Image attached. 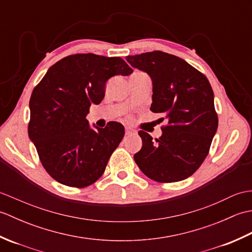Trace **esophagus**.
Masks as SVG:
<instances>
[{
	"label": "esophagus",
	"instance_id": "obj_1",
	"mask_svg": "<svg viewBox=\"0 0 252 252\" xmlns=\"http://www.w3.org/2000/svg\"><path fill=\"white\" fill-rule=\"evenodd\" d=\"M136 131L134 129H132L130 126H126V135H132V134H135Z\"/></svg>",
	"mask_w": 252,
	"mask_h": 252
}]
</instances>
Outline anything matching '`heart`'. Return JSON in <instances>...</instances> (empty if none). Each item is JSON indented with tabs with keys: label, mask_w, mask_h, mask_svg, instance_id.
Listing matches in <instances>:
<instances>
[{
	"label": "heart",
	"mask_w": 252,
	"mask_h": 252,
	"mask_svg": "<svg viewBox=\"0 0 252 252\" xmlns=\"http://www.w3.org/2000/svg\"><path fill=\"white\" fill-rule=\"evenodd\" d=\"M137 72H140V71H137Z\"/></svg>",
	"instance_id": "obj_1"
}]
</instances>
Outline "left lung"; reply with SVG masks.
<instances>
[{
	"instance_id": "obj_1",
	"label": "left lung",
	"mask_w": 252,
	"mask_h": 252,
	"mask_svg": "<svg viewBox=\"0 0 252 252\" xmlns=\"http://www.w3.org/2000/svg\"><path fill=\"white\" fill-rule=\"evenodd\" d=\"M126 61L151 76V110L167 119V125L161 126L162 135L155 141L148 133L138 132L143 146L134 155L136 164L159 183L189 178L208 156L218 129L209 80L184 60L161 51L126 56Z\"/></svg>"
}]
</instances>
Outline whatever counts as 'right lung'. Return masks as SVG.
I'll list each match as a JSON object with an SVG mask.
<instances>
[{"instance_id":"obj_1","label":"right lung","mask_w":252,"mask_h":252,"mask_svg":"<svg viewBox=\"0 0 252 252\" xmlns=\"http://www.w3.org/2000/svg\"><path fill=\"white\" fill-rule=\"evenodd\" d=\"M120 57L73 54L54 63L32 91L28 133L45 171L58 183L82 189L95 183L125 136L110 121L91 129L87 116L105 96L107 80L129 76Z\"/></svg>"}]
</instances>
